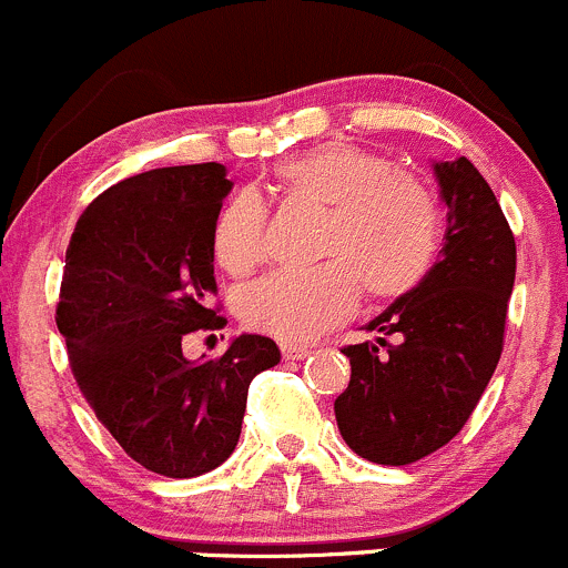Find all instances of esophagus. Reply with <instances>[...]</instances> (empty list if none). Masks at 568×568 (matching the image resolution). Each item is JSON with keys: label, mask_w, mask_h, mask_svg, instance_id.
<instances>
[{"label": "esophagus", "mask_w": 568, "mask_h": 568, "mask_svg": "<svg viewBox=\"0 0 568 568\" xmlns=\"http://www.w3.org/2000/svg\"><path fill=\"white\" fill-rule=\"evenodd\" d=\"M282 355H284L286 361H303V358H306V355H312V349L301 347V344L282 342Z\"/></svg>", "instance_id": "34e87169"}]
</instances>
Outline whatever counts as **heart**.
<instances>
[{"label": "heart", "mask_w": 568, "mask_h": 568, "mask_svg": "<svg viewBox=\"0 0 568 568\" xmlns=\"http://www.w3.org/2000/svg\"><path fill=\"white\" fill-rule=\"evenodd\" d=\"M292 196L327 210L320 241L325 265L282 271L251 284L241 297L245 325L308 342L353 317L361 286L396 301L424 282L440 243L437 204L426 185L394 161L353 144H325L276 169ZM267 254V210L243 189L213 221V256L230 276H245Z\"/></svg>", "instance_id": "1"}]
</instances>
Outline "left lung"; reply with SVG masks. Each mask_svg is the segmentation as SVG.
<instances>
[{"mask_svg":"<svg viewBox=\"0 0 568 568\" xmlns=\"http://www.w3.org/2000/svg\"><path fill=\"white\" fill-rule=\"evenodd\" d=\"M446 237L424 282L396 297L349 344V385L336 424L358 457L410 465L446 446L476 410L503 353L517 245L498 199L465 155L437 161ZM385 335H396L388 345Z\"/></svg>","mask_w":568,"mask_h":568,"instance_id":"obj_1","label":"left lung"}]
</instances>
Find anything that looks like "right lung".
I'll return each mask as SVG.
<instances>
[{"instance_id": "obj_1", "label": "right lung", "mask_w": 568, "mask_h": 568, "mask_svg": "<svg viewBox=\"0 0 568 568\" xmlns=\"http://www.w3.org/2000/svg\"><path fill=\"white\" fill-rule=\"evenodd\" d=\"M232 191L221 163L163 166L103 191L75 221L57 327L87 405L158 476L194 478L241 440L251 379L282 361L260 333L213 361L185 333L226 325L213 306V221Z\"/></svg>"}]
</instances>
